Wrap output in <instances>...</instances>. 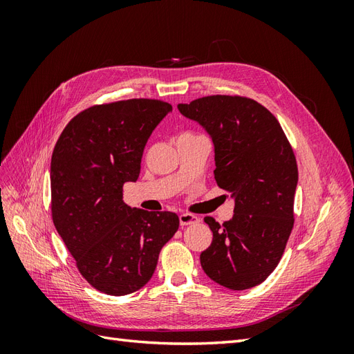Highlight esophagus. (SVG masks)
<instances>
[{"instance_id": "34e87169", "label": "esophagus", "mask_w": 354, "mask_h": 354, "mask_svg": "<svg viewBox=\"0 0 354 354\" xmlns=\"http://www.w3.org/2000/svg\"><path fill=\"white\" fill-rule=\"evenodd\" d=\"M178 218H180L181 226H189V224H195L199 221V218L196 216H194V214H189V212L180 214Z\"/></svg>"}]
</instances>
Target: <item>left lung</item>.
I'll return each instance as SVG.
<instances>
[{"label": "left lung", "mask_w": 354, "mask_h": 354, "mask_svg": "<svg viewBox=\"0 0 354 354\" xmlns=\"http://www.w3.org/2000/svg\"><path fill=\"white\" fill-rule=\"evenodd\" d=\"M178 111L212 138L214 178L234 199L232 220L203 218L212 242L201 254L202 269L233 291L260 285L279 264L294 227L292 147L274 115L248 97L207 95Z\"/></svg>", "instance_id": "left-lung-1"}]
</instances>
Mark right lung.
I'll return each mask as SVG.
<instances>
[{
  "label": "right lung",
  "instance_id": "right-lung-1",
  "mask_svg": "<svg viewBox=\"0 0 354 354\" xmlns=\"http://www.w3.org/2000/svg\"><path fill=\"white\" fill-rule=\"evenodd\" d=\"M173 111L153 99L95 104L73 116L51 156V216L82 277L108 295L145 286L178 216L149 212L122 201L136 181L147 138Z\"/></svg>",
  "mask_w": 354,
  "mask_h": 354
}]
</instances>
